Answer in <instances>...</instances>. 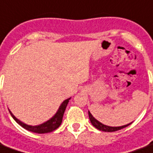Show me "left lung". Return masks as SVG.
<instances>
[{
    "label": "left lung",
    "mask_w": 153,
    "mask_h": 153,
    "mask_svg": "<svg viewBox=\"0 0 153 153\" xmlns=\"http://www.w3.org/2000/svg\"><path fill=\"white\" fill-rule=\"evenodd\" d=\"M88 115H89V118H90V121L91 123V124H92L97 129H98L100 131H108V132H110V131H118V130H121V129H123V128L127 127V126H129V125L131 124V123H129V124L124 125V126H122V127H109V126H107V125H104L102 123H101L100 122H98L97 119H95L94 117L91 114L90 111H88Z\"/></svg>",
    "instance_id": "8db88e82"
}]
</instances>
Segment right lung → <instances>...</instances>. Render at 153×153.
Returning <instances> with one entry per match:
<instances>
[{
    "label": "right lung",
    "instance_id": "right-lung-1",
    "mask_svg": "<svg viewBox=\"0 0 153 153\" xmlns=\"http://www.w3.org/2000/svg\"><path fill=\"white\" fill-rule=\"evenodd\" d=\"M71 98H68L65 100L62 105L59 107L58 111L56 114L50 119L48 120L46 123H42L41 125H38V126H30V125H26L25 123H22L21 121H19L18 119L16 118L15 117L14 115L11 113V111H10L11 117H13L16 123H18L19 125H21L23 128H25L26 130H28V131H32V132H36V133H47V132H51V131H53L54 130H56V128H58L60 127V125L62 124V117L63 115H64V112H65V110H66V107L67 106V104L69 102V100Z\"/></svg>",
    "mask_w": 153,
    "mask_h": 153
}]
</instances>
